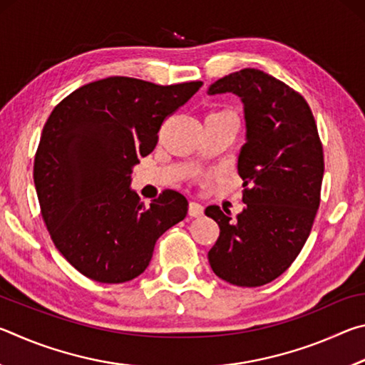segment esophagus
<instances>
[{
  "mask_svg": "<svg viewBox=\"0 0 365 365\" xmlns=\"http://www.w3.org/2000/svg\"><path fill=\"white\" fill-rule=\"evenodd\" d=\"M202 212H205V207H202L200 202L191 201L188 205V215H190V217H201Z\"/></svg>",
  "mask_w": 365,
  "mask_h": 365,
  "instance_id": "esophagus-1",
  "label": "esophagus"
}]
</instances>
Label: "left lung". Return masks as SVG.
I'll list each match as a JSON object with an SVG mask.
<instances>
[{"label":"left lung","instance_id":"obj_1","mask_svg":"<svg viewBox=\"0 0 365 365\" xmlns=\"http://www.w3.org/2000/svg\"><path fill=\"white\" fill-rule=\"evenodd\" d=\"M207 93L242 98L246 120L238 156L246 206L237 217L206 207L220 228L207 259L219 279L261 287L293 264L311 233L324 177L322 141L304 98L262 71L233 72Z\"/></svg>","mask_w":365,"mask_h":365}]
</instances>
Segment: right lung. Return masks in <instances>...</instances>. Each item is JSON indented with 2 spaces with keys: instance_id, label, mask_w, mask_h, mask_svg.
Masks as SVG:
<instances>
[{
  "instance_id": "right-lung-1",
  "label": "right lung",
  "mask_w": 365,
  "mask_h": 365,
  "mask_svg": "<svg viewBox=\"0 0 365 365\" xmlns=\"http://www.w3.org/2000/svg\"><path fill=\"white\" fill-rule=\"evenodd\" d=\"M201 85L108 77L72 91L48 117L34 182L54 246L82 275L133 280L150 265L160 235L185 219L187 197L165 190L145 207L130 175L156 146L165 117Z\"/></svg>"
}]
</instances>
